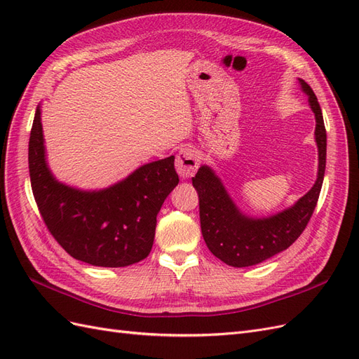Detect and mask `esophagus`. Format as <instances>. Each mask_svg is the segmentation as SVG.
<instances>
[{
    "label": "esophagus",
    "mask_w": 359,
    "mask_h": 359,
    "mask_svg": "<svg viewBox=\"0 0 359 359\" xmlns=\"http://www.w3.org/2000/svg\"><path fill=\"white\" fill-rule=\"evenodd\" d=\"M199 168V158L196 151L190 147L181 148L177 154L175 160V169L181 178H190L196 173Z\"/></svg>",
    "instance_id": "esophagus-1"
}]
</instances>
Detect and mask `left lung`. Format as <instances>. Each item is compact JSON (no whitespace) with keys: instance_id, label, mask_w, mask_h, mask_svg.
Returning <instances> with one entry per match:
<instances>
[{"instance_id":"1","label":"left lung","mask_w":359,"mask_h":359,"mask_svg":"<svg viewBox=\"0 0 359 359\" xmlns=\"http://www.w3.org/2000/svg\"><path fill=\"white\" fill-rule=\"evenodd\" d=\"M298 82L316 119L314 140L319 160L318 178L302 198L276 214L255 217L235 203L222 178L208 165H202L196 177L191 178L199 196L202 236L210 252L226 265L252 266L283 252L306 229L316 208L327 165V132L318 97L306 81Z\"/></svg>"}]
</instances>
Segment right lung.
Segmentation results:
<instances>
[{
	"label": "right lung",
	"instance_id": "right-lung-1",
	"mask_svg": "<svg viewBox=\"0 0 359 359\" xmlns=\"http://www.w3.org/2000/svg\"><path fill=\"white\" fill-rule=\"evenodd\" d=\"M170 156L139 166L99 190L69 186L53 175L46 157L39 103L29 135L31 189L49 232L74 259L94 266H128L154 243L157 214L180 178Z\"/></svg>",
	"mask_w": 359,
	"mask_h": 359
}]
</instances>
